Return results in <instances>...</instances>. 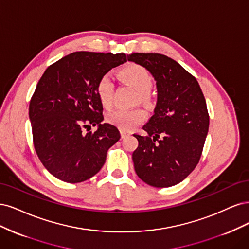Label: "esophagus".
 I'll use <instances>...</instances> for the list:
<instances>
[{
	"label": "esophagus",
	"instance_id": "34e87169",
	"mask_svg": "<svg viewBox=\"0 0 249 249\" xmlns=\"http://www.w3.org/2000/svg\"><path fill=\"white\" fill-rule=\"evenodd\" d=\"M120 132H121V138L122 139H125L126 136H128V135H130V133L129 132H127V131H125V130H120Z\"/></svg>",
	"mask_w": 249,
	"mask_h": 249
}]
</instances>
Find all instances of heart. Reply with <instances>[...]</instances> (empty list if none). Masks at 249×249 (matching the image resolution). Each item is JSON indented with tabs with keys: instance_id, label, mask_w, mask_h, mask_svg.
Here are the masks:
<instances>
[{
	"instance_id": "obj_1",
	"label": "heart",
	"mask_w": 249,
	"mask_h": 249,
	"mask_svg": "<svg viewBox=\"0 0 249 249\" xmlns=\"http://www.w3.org/2000/svg\"><path fill=\"white\" fill-rule=\"evenodd\" d=\"M119 74L126 84L132 87L139 93L140 100L146 101L148 99V93L153 86V79L145 68L138 64H131L120 70ZM114 90L115 85L111 75L108 73L102 75L96 86V93L103 107L110 108L113 106ZM145 111L140 108H117L107 115V121L109 123L125 131L131 130L132 128L145 121Z\"/></svg>"
}]
</instances>
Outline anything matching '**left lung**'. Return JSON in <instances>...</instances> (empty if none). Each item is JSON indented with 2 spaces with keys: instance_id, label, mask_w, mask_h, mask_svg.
Listing matches in <instances>:
<instances>
[{
  "instance_id": "1",
  "label": "left lung",
  "mask_w": 249,
  "mask_h": 249,
  "mask_svg": "<svg viewBox=\"0 0 249 249\" xmlns=\"http://www.w3.org/2000/svg\"><path fill=\"white\" fill-rule=\"evenodd\" d=\"M128 61L145 67L156 81L154 115L133 134L139 146L132 153L136 175L153 187H170L195 170L209 129L204 94L195 76L175 60L160 53H135Z\"/></svg>"
}]
</instances>
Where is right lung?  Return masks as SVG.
I'll return each mask as SVG.
<instances>
[{"label":"right lung","mask_w":249,"mask_h":249,"mask_svg":"<svg viewBox=\"0 0 249 249\" xmlns=\"http://www.w3.org/2000/svg\"><path fill=\"white\" fill-rule=\"evenodd\" d=\"M126 61L125 53L75 52L52 64L39 79L29 117L36 153L53 177L79 183L101 170L121 135L116 126L102 123L96 86ZM91 124L98 129L85 134Z\"/></svg>","instance_id":"right-lung-1"}]
</instances>
